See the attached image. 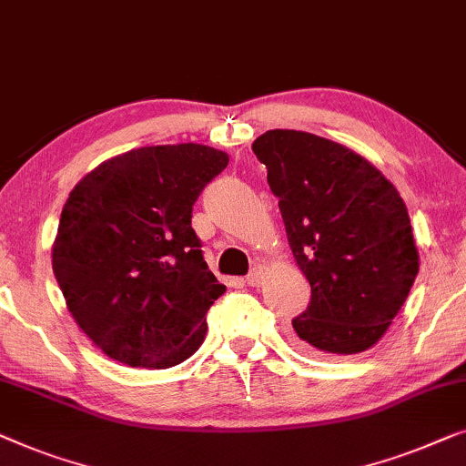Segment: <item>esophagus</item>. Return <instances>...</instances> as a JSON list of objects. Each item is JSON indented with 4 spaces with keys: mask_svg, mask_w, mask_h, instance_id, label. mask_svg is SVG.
<instances>
[{
    "mask_svg": "<svg viewBox=\"0 0 466 466\" xmlns=\"http://www.w3.org/2000/svg\"><path fill=\"white\" fill-rule=\"evenodd\" d=\"M261 279H264V270H261V268L258 266V268H253L251 272L247 274V285L248 287H259V283H261Z\"/></svg>",
    "mask_w": 466,
    "mask_h": 466,
    "instance_id": "esophagus-1",
    "label": "esophagus"
}]
</instances>
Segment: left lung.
I'll return each mask as SVG.
<instances>
[{
	"label": "left lung",
	"mask_w": 466,
	"mask_h": 466,
	"mask_svg": "<svg viewBox=\"0 0 466 466\" xmlns=\"http://www.w3.org/2000/svg\"><path fill=\"white\" fill-rule=\"evenodd\" d=\"M253 152L268 168L293 258L310 283V304L291 320L301 349H371L420 266L403 198L376 167L323 137L274 128L253 141Z\"/></svg>",
	"instance_id": "obj_1"
}]
</instances>
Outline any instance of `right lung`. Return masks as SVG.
<instances>
[{
    "label": "right lung",
    "mask_w": 466,
    "mask_h": 466,
    "mask_svg": "<svg viewBox=\"0 0 466 466\" xmlns=\"http://www.w3.org/2000/svg\"><path fill=\"white\" fill-rule=\"evenodd\" d=\"M228 154L200 143L130 149L71 189L52 270L71 317L114 361L167 370L200 349L224 296L192 207Z\"/></svg>",
    "instance_id": "obj_1"
}]
</instances>
